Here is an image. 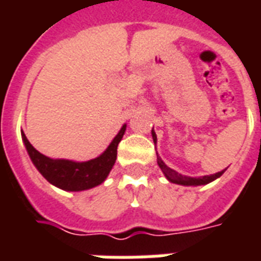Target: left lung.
I'll list each match as a JSON object with an SVG mask.
<instances>
[{"label":"left lung","instance_id":"1","mask_svg":"<svg viewBox=\"0 0 261 261\" xmlns=\"http://www.w3.org/2000/svg\"><path fill=\"white\" fill-rule=\"evenodd\" d=\"M151 137H153L154 143L157 142V135H155L154 133V128L151 130ZM157 164H159V167L161 168V171H163V173L165 174V177H167L169 181L173 182V184H178V186H187V187L206 186V184H208V182L214 181V180H217L218 177H221V176L223 174V172H225V171H221V172H217V173L214 174H208V176H200V177H190V176L180 174L178 172H176L174 169L168 167L167 164L164 163L163 159H161L159 154H157Z\"/></svg>","mask_w":261,"mask_h":261}]
</instances>
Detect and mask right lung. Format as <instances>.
Wrapping results in <instances>:
<instances>
[{"label":"right lung","instance_id":"right-lung-1","mask_svg":"<svg viewBox=\"0 0 261 261\" xmlns=\"http://www.w3.org/2000/svg\"><path fill=\"white\" fill-rule=\"evenodd\" d=\"M126 127L127 124H123L112 142L98 157L83 163L65 159H50L31 145L22 130L21 138L31 161L47 181L63 191L79 192L100 186L108 177L116 161L118 145L122 141Z\"/></svg>","mask_w":261,"mask_h":261}]
</instances>
